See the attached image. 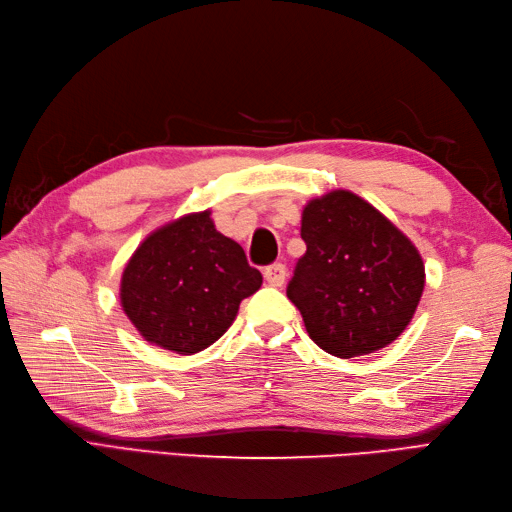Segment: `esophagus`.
Returning <instances> with one entry per match:
<instances>
[{
	"instance_id": "esophagus-1",
	"label": "esophagus",
	"mask_w": 512,
	"mask_h": 512,
	"mask_svg": "<svg viewBox=\"0 0 512 512\" xmlns=\"http://www.w3.org/2000/svg\"><path fill=\"white\" fill-rule=\"evenodd\" d=\"M264 277H266V281H268L270 286H275V288L284 286V281H286V266H284V264H270V266L264 268Z\"/></svg>"
}]
</instances>
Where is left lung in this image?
<instances>
[{
    "mask_svg": "<svg viewBox=\"0 0 512 512\" xmlns=\"http://www.w3.org/2000/svg\"><path fill=\"white\" fill-rule=\"evenodd\" d=\"M303 255L286 295L310 339L339 358L396 341L424 290L422 257L387 217L350 191L310 200L301 215Z\"/></svg>",
    "mask_w": 512,
    "mask_h": 512,
    "instance_id": "8db88e82",
    "label": "left lung"
}]
</instances>
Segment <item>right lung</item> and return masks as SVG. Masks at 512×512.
<instances>
[{
	"label": "right lung",
	"mask_w": 512,
	"mask_h": 512,
	"mask_svg": "<svg viewBox=\"0 0 512 512\" xmlns=\"http://www.w3.org/2000/svg\"><path fill=\"white\" fill-rule=\"evenodd\" d=\"M262 286L244 248L215 231L209 211L151 233L129 259L121 306L143 339L195 354L231 328L242 299Z\"/></svg>",
	"instance_id": "right-lung-1"
}]
</instances>
